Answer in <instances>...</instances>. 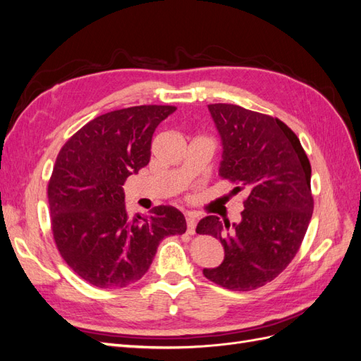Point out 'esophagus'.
<instances>
[{
    "label": "esophagus",
    "mask_w": 361,
    "mask_h": 361,
    "mask_svg": "<svg viewBox=\"0 0 361 361\" xmlns=\"http://www.w3.org/2000/svg\"><path fill=\"white\" fill-rule=\"evenodd\" d=\"M195 226H197V220H195V216L192 214H188L187 215V232L190 235H194Z\"/></svg>",
    "instance_id": "esophagus-1"
}]
</instances>
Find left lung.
<instances>
[{
    "mask_svg": "<svg viewBox=\"0 0 361 361\" xmlns=\"http://www.w3.org/2000/svg\"><path fill=\"white\" fill-rule=\"evenodd\" d=\"M221 137L220 176L245 190L238 224L209 215L195 232L224 247V260L206 279L231 290L274 280L297 255L313 214L310 161L293 130L277 117L232 104L207 105Z\"/></svg>",
    "mask_w": 361,
    "mask_h": 361,
    "instance_id": "1",
    "label": "left lung"
}]
</instances>
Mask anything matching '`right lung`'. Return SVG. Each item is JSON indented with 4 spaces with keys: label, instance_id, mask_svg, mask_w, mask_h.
I'll list each match as a JSON object with an SVG mask.
<instances>
[{
    "label": "right lung",
    "instance_id": "1",
    "mask_svg": "<svg viewBox=\"0 0 361 361\" xmlns=\"http://www.w3.org/2000/svg\"><path fill=\"white\" fill-rule=\"evenodd\" d=\"M176 111L140 105L90 120L59 152L48 183L54 241L76 276L102 289L143 277L166 236L187 221L173 206L129 216L123 183L150 161L152 135Z\"/></svg>",
    "mask_w": 361,
    "mask_h": 361
}]
</instances>
